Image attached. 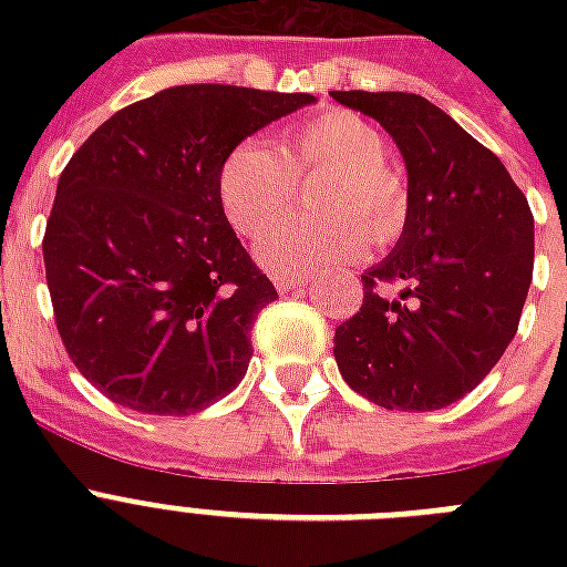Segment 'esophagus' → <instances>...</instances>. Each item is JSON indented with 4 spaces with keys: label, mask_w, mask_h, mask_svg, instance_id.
Here are the masks:
<instances>
[{
    "label": "esophagus",
    "mask_w": 567,
    "mask_h": 567,
    "mask_svg": "<svg viewBox=\"0 0 567 567\" xmlns=\"http://www.w3.org/2000/svg\"><path fill=\"white\" fill-rule=\"evenodd\" d=\"M311 276L309 274H276L274 285L279 291H288V288H300V285H309Z\"/></svg>",
    "instance_id": "esophagus-1"
}]
</instances>
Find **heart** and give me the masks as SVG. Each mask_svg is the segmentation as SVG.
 I'll return each instance as SVG.
<instances>
[{
    "mask_svg": "<svg viewBox=\"0 0 567 567\" xmlns=\"http://www.w3.org/2000/svg\"><path fill=\"white\" fill-rule=\"evenodd\" d=\"M385 137L368 120L327 109L285 128L279 146L240 141L217 171V203L231 229L258 238L256 256L267 270L302 274L355 258L371 238H396L405 220V185L385 164ZM332 172L319 204L332 215H301L277 224L296 198V182ZM277 226L274 227L272 223Z\"/></svg>",
    "mask_w": 567,
    "mask_h": 567,
    "instance_id": "b5f03b06",
    "label": "heart"
}]
</instances>
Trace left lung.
Here are the masks:
<instances>
[{"mask_svg": "<svg viewBox=\"0 0 567 567\" xmlns=\"http://www.w3.org/2000/svg\"><path fill=\"white\" fill-rule=\"evenodd\" d=\"M403 153L409 208L364 300L336 329L347 385L382 409L432 412L474 391L518 332L533 282V212L492 150L417 93L332 91ZM403 281L400 301L382 284ZM412 299V303H403Z\"/></svg>", "mask_w": 567, "mask_h": 567, "instance_id": "1", "label": "left lung"}]
</instances>
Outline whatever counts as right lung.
I'll return each instance as SVG.
<instances>
[{"instance_id":"obj_1","label":"right lung","mask_w":567,"mask_h":567,"mask_svg":"<svg viewBox=\"0 0 567 567\" xmlns=\"http://www.w3.org/2000/svg\"><path fill=\"white\" fill-rule=\"evenodd\" d=\"M311 93L179 84L109 117L66 162L43 235L58 336L87 382L146 414H190L247 373L279 300L217 203L231 146Z\"/></svg>"}]
</instances>
